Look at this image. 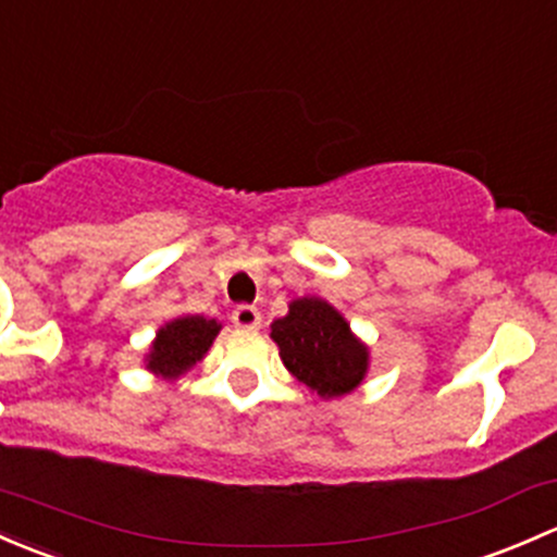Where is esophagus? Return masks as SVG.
I'll return each mask as SVG.
<instances>
[{
    "instance_id": "34e87169",
    "label": "esophagus",
    "mask_w": 557,
    "mask_h": 557,
    "mask_svg": "<svg viewBox=\"0 0 557 557\" xmlns=\"http://www.w3.org/2000/svg\"><path fill=\"white\" fill-rule=\"evenodd\" d=\"M232 323L234 327H239V331H259L261 312L256 307H250V304H243V307H237L232 312Z\"/></svg>"
}]
</instances>
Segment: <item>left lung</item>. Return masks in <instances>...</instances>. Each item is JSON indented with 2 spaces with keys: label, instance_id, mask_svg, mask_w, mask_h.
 <instances>
[{
  "label": "left lung",
  "instance_id": "obj_1",
  "mask_svg": "<svg viewBox=\"0 0 557 557\" xmlns=\"http://www.w3.org/2000/svg\"><path fill=\"white\" fill-rule=\"evenodd\" d=\"M272 338L285 368L325 400L349 395L368 373V347L318 296L290 301L288 314L272 323Z\"/></svg>",
  "mask_w": 557,
  "mask_h": 557
}]
</instances>
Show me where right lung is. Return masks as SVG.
I'll list each match as a JSON object with an SVG mask.
<instances>
[{
    "mask_svg": "<svg viewBox=\"0 0 557 557\" xmlns=\"http://www.w3.org/2000/svg\"><path fill=\"white\" fill-rule=\"evenodd\" d=\"M219 331L221 323L202 318V314H184V318L171 320L157 331V338L146 355V368L162 379L184 376L191 366H197L208 355Z\"/></svg>",
    "mask_w": 557,
    "mask_h": 557,
    "instance_id": "right-lung-1",
    "label": "right lung"
}]
</instances>
